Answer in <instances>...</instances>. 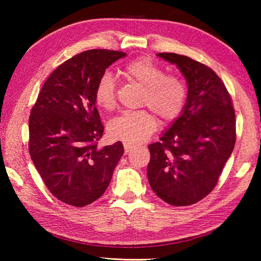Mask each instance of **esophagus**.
Listing matches in <instances>:
<instances>
[{"mask_svg":"<svg viewBox=\"0 0 261 261\" xmlns=\"http://www.w3.org/2000/svg\"><path fill=\"white\" fill-rule=\"evenodd\" d=\"M123 147H124V152L125 153H127V152H130L132 149H135V146L134 145H131V143H127V142H124L123 143Z\"/></svg>","mask_w":261,"mask_h":261,"instance_id":"34e87169","label":"esophagus"}]
</instances>
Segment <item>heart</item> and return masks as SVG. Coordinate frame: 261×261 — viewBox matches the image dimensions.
Listing matches in <instances>:
<instances>
[{"instance_id":"heart-1","label":"heart","mask_w":261,"mask_h":261,"mask_svg":"<svg viewBox=\"0 0 261 261\" xmlns=\"http://www.w3.org/2000/svg\"><path fill=\"white\" fill-rule=\"evenodd\" d=\"M127 81L143 87L141 104L147 105L164 121L174 120L185 107L187 92L184 83L174 75H165L162 67L148 58L127 63L121 69ZM113 75L105 71L95 85L94 99L98 108L113 110L116 104ZM157 127L154 116L147 110L123 111L109 122V135L116 140L138 143L147 140Z\"/></svg>"}]
</instances>
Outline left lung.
<instances>
[{
    "label": "left lung",
    "mask_w": 261,
    "mask_h": 261,
    "mask_svg": "<svg viewBox=\"0 0 261 261\" xmlns=\"http://www.w3.org/2000/svg\"><path fill=\"white\" fill-rule=\"evenodd\" d=\"M187 82L181 114L159 142L149 145V184L175 206L201 201L213 191L236 143V114L224 83L207 66L187 56L160 53Z\"/></svg>",
    "instance_id": "8db88e82"
}]
</instances>
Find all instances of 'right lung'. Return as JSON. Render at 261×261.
<instances>
[{"mask_svg": "<svg viewBox=\"0 0 261 261\" xmlns=\"http://www.w3.org/2000/svg\"><path fill=\"white\" fill-rule=\"evenodd\" d=\"M125 53L92 49L55 69L43 84L29 118V152L53 195L76 207L107 191L123 154L121 141L103 148L104 126L94 90L110 65Z\"/></svg>", "mask_w": 261, "mask_h": 261, "instance_id": "1", "label": "right lung"}]
</instances>
